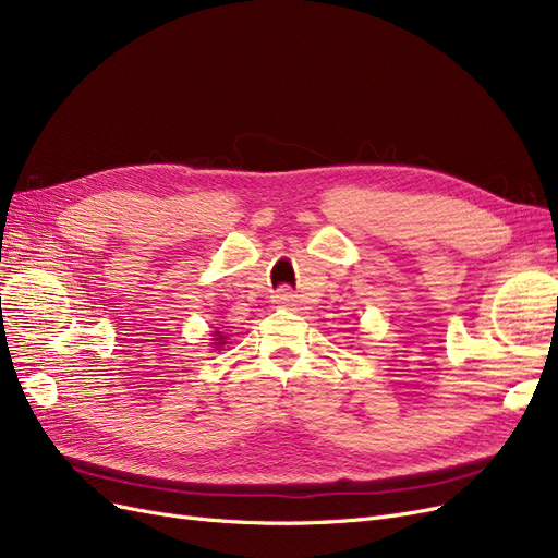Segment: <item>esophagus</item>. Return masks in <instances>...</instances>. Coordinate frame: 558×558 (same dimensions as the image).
Returning a JSON list of instances; mask_svg holds the SVG:
<instances>
[{"label":"esophagus","mask_w":558,"mask_h":558,"mask_svg":"<svg viewBox=\"0 0 558 558\" xmlns=\"http://www.w3.org/2000/svg\"><path fill=\"white\" fill-rule=\"evenodd\" d=\"M275 302L281 307H293L295 305V293L289 286H279L277 293H275Z\"/></svg>","instance_id":"esophagus-1"}]
</instances>
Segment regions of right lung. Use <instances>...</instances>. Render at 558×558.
<instances>
[{"label": "right lung", "mask_w": 558, "mask_h": 558, "mask_svg": "<svg viewBox=\"0 0 558 558\" xmlns=\"http://www.w3.org/2000/svg\"><path fill=\"white\" fill-rule=\"evenodd\" d=\"M216 340H223V337H221V335H218V337H216Z\"/></svg>", "instance_id": "right-lung-1"}]
</instances>
